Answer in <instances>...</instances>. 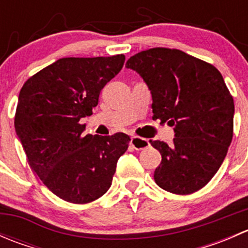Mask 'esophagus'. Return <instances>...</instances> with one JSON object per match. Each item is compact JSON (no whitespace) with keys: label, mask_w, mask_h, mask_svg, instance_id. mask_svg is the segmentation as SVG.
<instances>
[{"label":"esophagus","mask_w":248,"mask_h":248,"mask_svg":"<svg viewBox=\"0 0 248 248\" xmlns=\"http://www.w3.org/2000/svg\"><path fill=\"white\" fill-rule=\"evenodd\" d=\"M131 145L133 146V149L136 150H144L146 149V147H149L150 142L147 139H142V138H139V137H133V138L131 139Z\"/></svg>","instance_id":"obj_1"}]
</instances>
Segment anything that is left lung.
<instances>
[{"mask_svg": "<svg viewBox=\"0 0 248 248\" xmlns=\"http://www.w3.org/2000/svg\"><path fill=\"white\" fill-rule=\"evenodd\" d=\"M152 96L154 120L174 127L172 144L154 140L162 162L155 181L164 191L191 194L214 177L232 139L234 101L212 64L181 50L154 47L129 57Z\"/></svg>", "mask_w": 248, "mask_h": 248, "instance_id": "8db88e82", "label": "left lung"}]
</instances>
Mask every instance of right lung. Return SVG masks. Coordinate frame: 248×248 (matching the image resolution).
<instances>
[{
    "label": "right lung",
    "mask_w": 248,
    "mask_h": 248,
    "mask_svg": "<svg viewBox=\"0 0 248 248\" xmlns=\"http://www.w3.org/2000/svg\"><path fill=\"white\" fill-rule=\"evenodd\" d=\"M124 63L122 54L64 57L30 78L20 91L16 136L32 170L63 201L86 204L103 196L128 149L127 134L84 137L80 124Z\"/></svg>",
    "instance_id": "add662e5"
}]
</instances>
